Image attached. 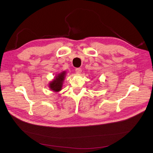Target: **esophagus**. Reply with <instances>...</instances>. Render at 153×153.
<instances>
[{"mask_svg": "<svg viewBox=\"0 0 153 153\" xmlns=\"http://www.w3.org/2000/svg\"><path fill=\"white\" fill-rule=\"evenodd\" d=\"M75 71H76V74H80L82 71V69L80 68H77L75 69Z\"/></svg>", "mask_w": 153, "mask_h": 153, "instance_id": "esophagus-1", "label": "esophagus"}]
</instances>
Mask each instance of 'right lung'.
Masks as SVG:
<instances>
[{"label":"right lung","mask_w":153,"mask_h":153,"mask_svg":"<svg viewBox=\"0 0 153 153\" xmlns=\"http://www.w3.org/2000/svg\"><path fill=\"white\" fill-rule=\"evenodd\" d=\"M66 75V71H62L59 73L55 77L54 79L49 84L50 89L54 92H59L61 90L64 77Z\"/></svg>","instance_id":"1"}]
</instances>
